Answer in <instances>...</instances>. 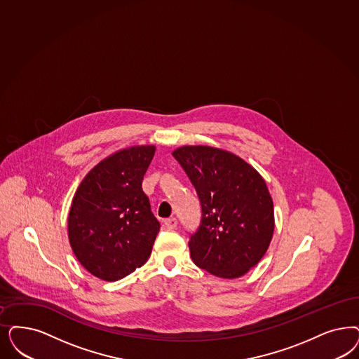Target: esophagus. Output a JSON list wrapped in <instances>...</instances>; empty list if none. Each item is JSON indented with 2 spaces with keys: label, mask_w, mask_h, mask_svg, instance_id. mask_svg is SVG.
<instances>
[{
  "label": "esophagus",
  "mask_w": 359,
  "mask_h": 359,
  "mask_svg": "<svg viewBox=\"0 0 359 359\" xmlns=\"http://www.w3.org/2000/svg\"><path fill=\"white\" fill-rule=\"evenodd\" d=\"M164 225H165V228H167V229L172 231V229L176 228V225H177V220H176L175 217H170V219L164 220Z\"/></svg>",
  "instance_id": "34e87169"
}]
</instances>
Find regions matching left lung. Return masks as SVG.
Wrapping results in <instances>:
<instances>
[{
	"mask_svg": "<svg viewBox=\"0 0 359 359\" xmlns=\"http://www.w3.org/2000/svg\"><path fill=\"white\" fill-rule=\"evenodd\" d=\"M172 156L195 187L201 207L189 252L198 268L237 278L257 265L272 240L274 210L260 173L241 158L208 146H184Z\"/></svg>",
	"mask_w": 359,
	"mask_h": 359,
	"instance_id": "left-lung-1",
	"label": "left lung"
}]
</instances>
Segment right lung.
Returning <instances> with one entry per match:
<instances>
[{
	"label": "right lung",
	"instance_id": "right-lung-1",
	"mask_svg": "<svg viewBox=\"0 0 359 359\" xmlns=\"http://www.w3.org/2000/svg\"><path fill=\"white\" fill-rule=\"evenodd\" d=\"M154 146L122 149L97 164L75 192L67 219L69 240L82 266L118 281L149 260L161 224L142 182Z\"/></svg>",
	"mask_w": 359,
	"mask_h": 359
}]
</instances>
